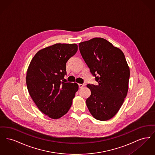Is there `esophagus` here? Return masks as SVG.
Here are the masks:
<instances>
[{
  "mask_svg": "<svg viewBox=\"0 0 155 155\" xmlns=\"http://www.w3.org/2000/svg\"><path fill=\"white\" fill-rule=\"evenodd\" d=\"M85 85V84H78V86H79V88H83Z\"/></svg>",
  "mask_w": 155,
  "mask_h": 155,
  "instance_id": "esophagus-1",
  "label": "esophagus"
}]
</instances>
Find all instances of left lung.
I'll return each instance as SVG.
<instances>
[{
	"label": "left lung",
	"mask_w": 155,
	"mask_h": 155,
	"mask_svg": "<svg viewBox=\"0 0 155 155\" xmlns=\"http://www.w3.org/2000/svg\"><path fill=\"white\" fill-rule=\"evenodd\" d=\"M79 49L97 82L87 85L91 92L86 100L89 111L96 120H110L121 108L128 90L130 71L124 54L102 38L80 42Z\"/></svg>",
	"instance_id": "8db88e82"
}]
</instances>
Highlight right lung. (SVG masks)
<instances>
[{"label": "right lung", "mask_w": 155, "mask_h": 155, "mask_svg": "<svg viewBox=\"0 0 155 155\" xmlns=\"http://www.w3.org/2000/svg\"><path fill=\"white\" fill-rule=\"evenodd\" d=\"M78 51L76 44H56L39 50L30 62L26 84L39 110L52 119L65 115L71 106L77 83L63 82L66 63Z\"/></svg>", "instance_id": "obj_1"}]
</instances>
